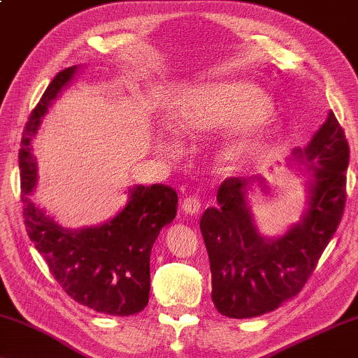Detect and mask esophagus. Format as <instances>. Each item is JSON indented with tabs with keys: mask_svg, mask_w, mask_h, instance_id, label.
Here are the masks:
<instances>
[{
	"mask_svg": "<svg viewBox=\"0 0 358 358\" xmlns=\"http://www.w3.org/2000/svg\"><path fill=\"white\" fill-rule=\"evenodd\" d=\"M180 208H182V211L185 214L195 216V214H198L201 210V200L195 195L187 196V198H184V201H182V205H180Z\"/></svg>",
	"mask_w": 358,
	"mask_h": 358,
	"instance_id": "1",
	"label": "esophagus"
}]
</instances>
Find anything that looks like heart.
Segmentation results:
<instances>
[{
	"mask_svg": "<svg viewBox=\"0 0 358 358\" xmlns=\"http://www.w3.org/2000/svg\"><path fill=\"white\" fill-rule=\"evenodd\" d=\"M271 99L259 87L232 81L194 87L179 99L174 126L182 134H200L216 128H240L245 134L224 150L227 162H236L251 148L273 139L280 126L268 117Z\"/></svg>",
	"mask_w": 358,
	"mask_h": 358,
	"instance_id": "b5f03b06",
	"label": "heart"
}]
</instances>
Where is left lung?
<instances>
[{"label":"left lung","mask_w":358,"mask_h":358,"mask_svg":"<svg viewBox=\"0 0 358 358\" xmlns=\"http://www.w3.org/2000/svg\"><path fill=\"white\" fill-rule=\"evenodd\" d=\"M310 173L309 208L302 219L278 238L257 232L246 187L255 178H229L217 190V208L200 219L211 267V298L219 313L251 318L272 312L299 293L333 238L345 205L349 144L333 112L291 162ZM256 180H264L256 178Z\"/></svg>","instance_id":"1"}]
</instances>
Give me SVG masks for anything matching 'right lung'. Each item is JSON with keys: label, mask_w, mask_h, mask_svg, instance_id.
Here are the masks:
<instances>
[{"label": "right lung", "mask_w": 358, "mask_h": 358, "mask_svg": "<svg viewBox=\"0 0 358 358\" xmlns=\"http://www.w3.org/2000/svg\"><path fill=\"white\" fill-rule=\"evenodd\" d=\"M76 70L75 65L54 76L25 124L19 150L25 229L70 298L108 315H134L148 304L152 246L178 213L176 190L163 184L136 185L129 189V200L117 216L80 230L64 229L29 196L38 179L30 142Z\"/></svg>", "instance_id": "add662e5"}]
</instances>
